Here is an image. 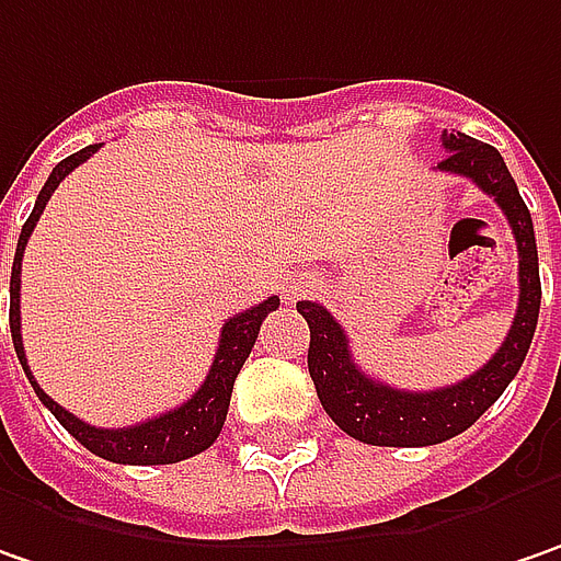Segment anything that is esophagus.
I'll return each instance as SVG.
<instances>
[{
  "mask_svg": "<svg viewBox=\"0 0 561 561\" xmlns=\"http://www.w3.org/2000/svg\"><path fill=\"white\" fill-rule=\"evenodd\" d=\"M288 295H295V291H291V288H288Z\"/></svg>",
  "mask_w": 561,
  "mask_h": 561,
  "instance_id": "esophagus-1",
  "label": "esophagus"
}]
</instances>
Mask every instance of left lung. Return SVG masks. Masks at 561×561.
I'll return each instance as SVG.
<instances>
[{
  "label": "left lung",
  "mask_w": 561,
  "mask_h": 561,
  "mask_svg": "<svg viewBox=\"0 0 561 561\" xmlns=\"http://www.w3.org/2000/svg\"><path fill=\"white\" fill-rule=\"evenodd\" d=\"M443 147L446 159L436 162V169L471 179L500 204L512 226L518 244V310L500 352L477 374L433 392H408L367 377L354 364L345 329L332 320L327 307L298 301V313L310 327L307 370L317 386V399L335 424L367 446H436L465 433L522 370L540 317V263L534 222L505 159L496 147L461 131H443Z\"/></svg>",
  "instance_id": "left-lung-1"
}]
</instances>
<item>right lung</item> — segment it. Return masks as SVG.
Returning <instances> with one entry per match:
<instances>
[{"instance_id":"right-lung-1","label":"right lung","mask_w":561,"mask_h":561,"mask_svg":"<svg viewBox=\"0 0 561 561\" xmlns=\"http://www.w3.org/2000/svg\"><path fill=\"white\" fill-rule=\"evenodd\" d=\"M100 150V144H90L84 150L65 157L53 169V175L46 179L43 191L37 194V204H34V213L27 216L24 229H21V238H18V251H14L12 263V307H9V323H12V342L14 352H18V360L24 367V374L31 379L37 399L59 421L84 449H90L93 455L106 458V461H115V465H175V461H184L191 455H201L204 449H209L219 436V430L226 424V414H229V399H232V386L234 377L241 374L248 354L254 348L256 332L263 327V320L279 307V298H266L263 305L251 307L244 313H234L226 320L222 327V335H219V348H216V357H213V367H209L204 386L187 399L184 404H179L175 411H165L159 417H150L144 424L135 426H118V430H103V426H90L84 421H78L71 411H65L59 402H53L39 382L31 374L27 367V354H24V342H21V256H24V248H27V238L37 226L39 213L46 209L53 191L59 187L61 179L78 169L81 162L93 157Z\"/></svg>"}]
</instances>
